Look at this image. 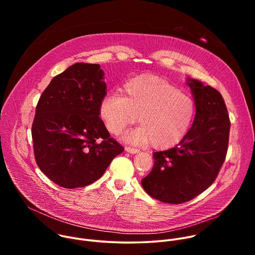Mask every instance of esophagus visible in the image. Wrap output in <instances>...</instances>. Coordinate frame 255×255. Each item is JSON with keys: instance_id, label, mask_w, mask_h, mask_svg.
Instances as JSON below:
<instances>
[{"instance_id": "34e87169", "label": "esophagus", "mask_w": 255, "mask_h": 255, "mask_svg": "<svg viewBox=\"0 0 255 255\" xmlns=\"http://www.w3.org/2000/svg\"><path fill=\"white\" fill-rule=\"evenodd\" d=\"M125 150H126L127 152L131 153V154H135V153H138V152H139V150H138V149H136V148H133V147H130V146H127V147H125Z\"/></svg>"}]
</instances>
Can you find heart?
Masks as SVG:
<instances>
[{
    "mask_svg": "<svg viewBox=\"0 0 255 255\" xmlns=\"http://www.w3.org/2000/svg\"><path fill=\"white\" fill-rule=\"evenodd\" d=\"M123 93H108L101 101L99 114L108 131L117 135L135 123L124 139L148 144L159 149L174 146L185 138L195 118L193 99L176 86L154 75H141L128 81Z\"/></svg>",
    "mask_w": 255,
    "mask_h": 255,
    "instance_id": "1",
    "label": "heart"
}]
</instances>
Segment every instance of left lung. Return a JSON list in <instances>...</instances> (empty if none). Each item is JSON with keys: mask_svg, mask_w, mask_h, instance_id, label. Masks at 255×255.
I'll return each instance as SVG.
<instances>
[{"mask_svg": "<svg viewBox=\"0 0 255 255\" xmlns=\"http://www.w3.org/2000/svg\"><path fill=\"white\" fill-rule=\"evenodd\" d=\"M196 106L189 132L176 146L153 153L154 165L141 185L150 197L167 204L191 201L216 179L225 160L230 120L222 95L188 78Z\"/></svg>", "mask_w": 255, "mask_h": 255, "instance_id": "1", "label": "left lung"}]
</instances>
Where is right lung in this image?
Here are the masks:
<instances>
[{"label":"right lung","instance_id":"obj_1","mask_svg":"<svg viewBox=\"0 0 255 255\" xmlns=\"http://www.w3.org/2000/svg\"><path fill=\"white\" fill-rule=\"evenodd\" d=\"M106 95L100 64L85 62L54 77L42 93L32 124L34 155L56 185L89 186L123 152L100 118V103Z\"/></svg>","mask_w":255,"mask_h":255}]
</instances>
